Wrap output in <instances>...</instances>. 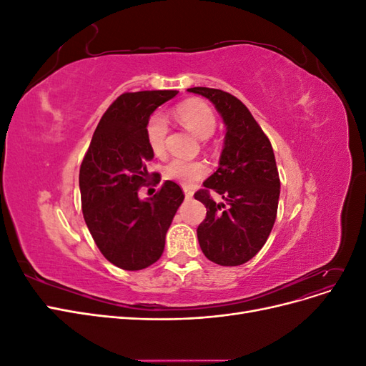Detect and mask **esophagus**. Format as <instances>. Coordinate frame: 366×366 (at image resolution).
<instances>
[{"instance_id":"obj_1","label":"esophagus","mask_w":366,"mask_h":366,"mask_svg":"<svg viewBox=\"0 0 366 366\" xmlns=\"http://www.w3.org/2000/svg\"><path fill=\"white\" fill-rule=\"evenodd\" d=\"M192 195H194L192 189H189V187H184V197L187 198V200H189V198H192Z\"/></svg>"}]
</instances>
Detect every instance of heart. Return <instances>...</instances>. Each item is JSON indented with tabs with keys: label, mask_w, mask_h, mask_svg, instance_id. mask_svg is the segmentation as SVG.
I'll use <instances>...</instances> for the list:
<instances>
[{
	"label": "heart",
	"mask_w": 366,
	"mask_h": 366,
	"mask_svg": "<svg viewBox=\"0 0 366 366\" xmlns=\"http://www.w3.org/2000/svg\"><path fill=\"white\" fill-rule=\"evenodd\" d=\"M174 117L179 124H182L200 139L209 137L217 127V117L212 109L204 102L195 101V99L177 105L174 108ZM166 132H168V122H166L164 116L160 113H154L147 122L145 136L149 149L157 157H162L166 151ZM206 163L200 160L184 159H174L163 169L164 179L177 182L183 186H192L197 180H200L203 175H206Z\"/></svg>",
	"instance_id": "1"
}]
</instances>
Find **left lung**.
Wrapping results in <instances>:
<instances>
[{
  "label": "left lung",
  "instance_id": "1",
  "mask_svg": "<svg viewBox=\"0 0 366 366\" xmlns=\"http://www.w3.org/2000/svg\"><path fill=\"white\" fill-rule=\"evenodd\" d=\"M209 99L224 122L226 136L218 169L195 192L207 214L197 229L204 257L219 265H241L267 241L280 202V174L270 140L239 99L207 86L187 88ZM215 190L225 200L215 204Z\"/></svg>",
  "mask_w": 366,
  "mask_h": 366
}]
</instances>
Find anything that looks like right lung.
Here are the masks:
<instances>
[{"instance_id": "add662e5", "label": "right lung", "mask_w": 366, "mask_h": 366, "mask_svg": "<svg viewBox=\"0 0 366 366\" xmlns=\"http://www.w3.org/2000/svg\"><path fill=\"white\" fill-rule=\"evenodd\" d=\"M177 93L120 94L99 122L81 164L84 219L99 250L119 269L142 270L162 257L166 232L184 200L182 187L171 180L154 197H139L149 177L147 163L154 159L147 122Z\"/></svg>"}]
</instances>
